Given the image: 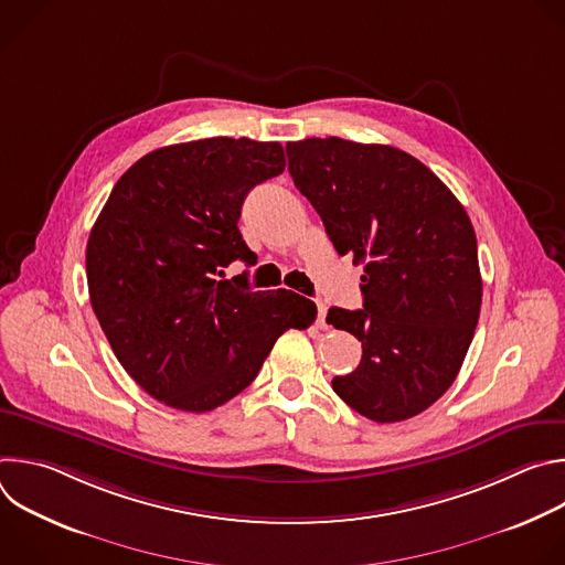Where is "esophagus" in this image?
<instances>
[{
	"label": "esophagus",
	"instance_id": "34e87169",
	"mask_svg": "<svg viewBox=\"0 0 565 565\" xmlns=\"http://www.w3.org/2000/svg\"><path fill=\"white\" fill-rule=\"evenodd\" d=\"M317 324L319 329H327V303L317 301Z\"/></svg>",
	"mask_w": 565,
	"mask_h": 565
}]
</instances>
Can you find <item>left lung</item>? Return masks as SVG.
Instances as JSON below:
<instances>
[{"instance_id":"1","label":"left lung","mask_w":565,"mask_h":565,"mask_svg":"<svg viewBox=\"0 0 565 565\" xmlns=\"http://www.w3.org/2000/svg\"><path fill=\"white\" fill-rule=\"evenodd\" d=\"M295 188L340 255L364 264V308L327 321L362 342L333 391L375 423L418 416L451 386L478 324L482 281L471 221L412 153L344 138L286 145Z\"/></svg>"}]
</instances>
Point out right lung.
I'll use <instances>...</instances> for the list:
<instances>
[{
	"instance_id": "obj_1",
	"label": "right lung",
	"mask_w": 565,
	"mask_h": 565,
	"mask_svg": "<svg viewBox=\"0 0 565 565\" xmlns=\"http://www.w3.org/2000/svg\"><path fill=\"white\" fill-rule=\"evenodd\" d=\"M286 168L279 142L203 138L142 156L114 185L87 244L94 312L125 371L181 412L244 391L279 335L317 308L279 288L250 290L232 262H255L236 223L248 192Z\"/></svg>"
}]
</instances>
